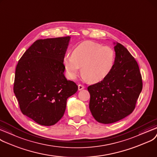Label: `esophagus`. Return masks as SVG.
I'll list each match as a JSON object with an SVG mask.
<instances>
[{
	"instance_id": "34e87169",
	"label": "esophagus",
	"mask_w": 157,
	"mask_h": 157,
	"mask_svg": "<svg viewBox=\"0 0 157 157\" xmlns=\"http://www.w3.org/2000/svg\"><path fill=\"white\" fill-rule=\"evenodd\" d=\"M84 87H84L83 85H82V84H79V85L78 86V89L79 91L82 90V89H84Z\"/></svg>"
}]
</instances>
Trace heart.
<instances>
[{"label":"heart","mask_w":157,"mask_h":157,"mask_svg":"<svg viewBox=\"0 0 157 157\" xmlns=\"http://www.w3.org/2000/svg\"><path fill=\"white\" fill-rule=\"evenodd\" d=\"M116 61L114 49L92 41L80 43L64 57L63 64L71 79L76 78L81 67L82 78L90 83L105 79L113 70Z\"/></svg>","instance_id":"b5f03b06"}]
</instances>
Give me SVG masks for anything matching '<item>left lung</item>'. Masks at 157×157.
Listing matches in <instances>:
<instances>
[{
    "label": "left lung",
    "instance_id": "1",
    "mask_svg": "<svg viewBox=\"0 0 157 157\" xmlns=\"http://www.w3.org/2000/svg\"><path fill=\"white\" fill-rule=\"evenodd\" d=\"M114 68L102 81L89 86V109L96 120L103 124L118 121L135 109L143 89L139 65L121 44L114 47Z\"/></svg>",
    "mask_w": 157,
    "mask_h": 157
}]
</instances>
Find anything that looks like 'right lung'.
I'll return each instance as SVG.
<instances>
[{
    "label": "right lung",
    "mask_w": 157,
    "mask_h": 157,
    "mask_svg": "<svg viewBox=\"0 0 157 157\" xmlns=\"http://www.w3.org/2000/svg\"><path fill=\"white\" fill-rule=\"evenodd\" d=\"M70 36L36 40L17 64L13 91L22 114L43 126L63 116L77 85L64 77L63 59Z\"/></svg>",
    "instance_id": "obj_1"
}]
</instances>
